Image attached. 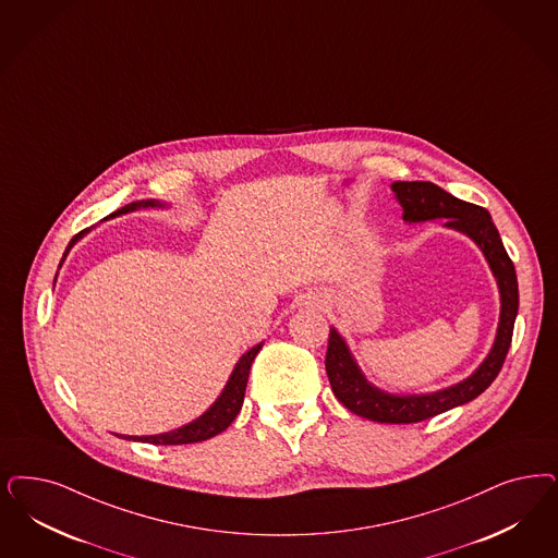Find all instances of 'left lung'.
<instances>
[{
  "label": "left lung",
  "mask_w": 558,
  "mask_h": 558,
  "mask_svg": "<svg viewBox=\"0 0 558 558\" xmlns=\"http://www.w3.org/2000/svg\"><path fill=\"white\" fill-rule=\"evenodd\" d=\"M391 192L396 193V199L402 206V218L408 225L445 218V229L463 232L468 239H472L482 251L499 287V326L490 352L470 377L439 391L389 393L379 389L366 379L344 336L336 327L329 329L326 371L336 398L356 416L375 423H421L451 408L472 402L499 375L500 366L511 347V336L518 317V276L513 262L502 247L499 231L490 214L481 206L458 199L428 181H396L391 183Z\"/></svg>",
  "instance_id": "left-lung-1"
}]
</instances>
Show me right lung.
Returning <instances> with one entry per match:
<instances>
[{"label": "right lung", "instance_id": "obj_1", "mask_svg": "<svg viewBox=\"0 0 558 558\" xmlns=\"http://www.w3.org/2000/svg\"><path fill=\"white\" fill-rule=\"evenodd\" d=\"M150 208H169V204L158 202V199L132 202V204L119 208V210L113 211V214H109V216L102 218V220H111V218L121 216V214H128V211L150 210ZM102 220H100V222H102ZM88 232H90V229H84V231L77 232L76 236L70 241L68 250H65L63 257H61V264L65 262L70 250L76 245L82 236H86ZM61 264H59V268H61ZM56 280H58V276H56ZM262 347H264V342H259L257 347L250 348V350L239 359V363L232 368L231 377H229V381L225 385L222 393L216 398V402H214L202 416H197L192 423L183 424V426H179V428H174V430L160 433V435H142V437L117 435V437L130 439V441L153 442V445H187V442L206 441V439L216 437L218 433H222L225 428H229V424L236 418V414H239V410H241V405H243V398H245V387H247V379H250L251 363H253V359L257 356V352L262 350Z\"/></svg>", "mask_w": 558, "mask_h": 558}]
</instances>
